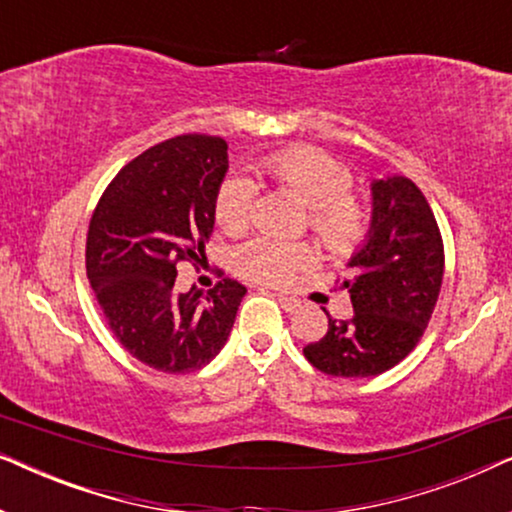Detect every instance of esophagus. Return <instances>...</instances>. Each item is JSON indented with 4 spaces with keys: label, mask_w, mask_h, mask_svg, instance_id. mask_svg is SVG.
Returning <instances> with one entry per match:
<instances>
[{
    "label": "esophagus",
    "mask_w": 512,
    "mask_h": 512,
    "mask_svg": "<svg viewBox=\"0 0 512 512\" xmlns=\"http://www.w3.org/2000/svg\"><path fill=\"white\" fill-rule=\"evenodd\" d=\"M275 298L279 300V305H282L286 312H296V310H298V307H300V300H296V298L282 296V293H275Z\"/></svg>",
    "instance_id": "1"
}]
</instances>
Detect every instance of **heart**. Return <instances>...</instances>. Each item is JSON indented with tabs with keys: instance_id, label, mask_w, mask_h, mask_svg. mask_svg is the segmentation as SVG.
I'll return each mask as SVG.
<instances>
[{
	"instance_id": "1",
	"label": "heart",
	"mask_w": 512,
	"mask_h": 512,
	"mask_svg": "<svg viewBox=\"0 0 512 512\" xmlns=\"http://www.w3.org/2000/svg\"><path fill=\"white\" fill-rule=\"evenodd\" d=\"M261 172L279 191L307 205L305 226L328 254L352 256L363 247L373 228V214L359 195L352 193L354 174L349 167L317 146H289L261 160ZM258 191L247 177H228L214 198V216L223 233L242 235L254 223ZM314 263L307 242L256 237L237 249L235 265L254 282L282 286L298 270Z\"/></svg>"
}]
</instances>
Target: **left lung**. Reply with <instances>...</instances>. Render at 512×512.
Instances as JSON below:
<instances>
[{
	"mask_svg": "<svg viewBox=\"0 0 512 512\" xmlns=\"http://www.w3.org/2000/svg\"><path fill=\"white\" fill-rule=\"evenodd\" d=\"M445 272V247L426 195L408 177L373 184V228L342 289L354 314L328 317V331L303 349L335 377H373L403 361L429 326Z\"/></svg>",
	"mask_w": 512,
	"mask_h": 512,
	"instance_id": "8db88e82",
	"label": "left lung"
}]
</instances>
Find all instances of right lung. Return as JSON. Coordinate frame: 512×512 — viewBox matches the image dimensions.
<instances>
[{"mask_svg":"<svg viewBox=\"0 0 512 512\" xmlns=\"http://www.w3.org/2000/svg\"><path fill=\"white\" fill-rule=\"evenodd\" d=\"M221 137L165 139L104 188L86 237V275L114 338L160 373L207 366L226 345L247 289L223 277L181 293L177 265L198 268L214 226V198L228 170Z\"/></svg>","mask_w":512,"mask_h":512,"instance_id":"1","label":"right lung"}]
</instances>
